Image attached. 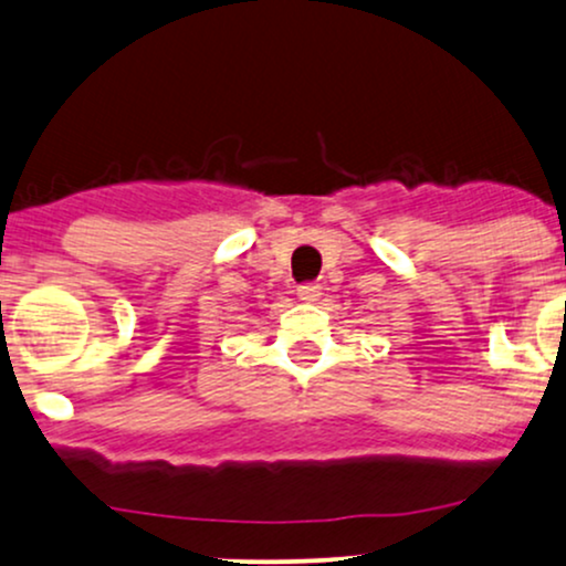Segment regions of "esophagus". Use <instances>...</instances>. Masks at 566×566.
<instances>
[{
    "mask_svg": "<svg viewBox=\"0 0 566 566\" xmlns=\"http://www.w3.org/2000/svg\"><path fill=\"white\" fill-rule=\"evenodd\" d=\"M296 296L302 298V302H315L317 296H321V283H298L296 285Z\"/></svg>",
    "mask_w": 566,
    "mask_h": 566,
    "instance_id": "esophagus-1",
    "label": "esophagus"
}]
</instances>
